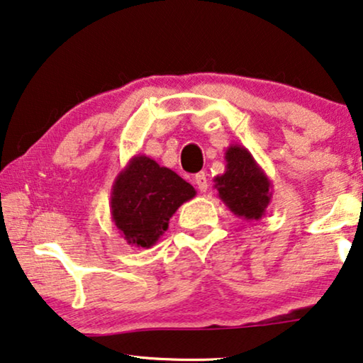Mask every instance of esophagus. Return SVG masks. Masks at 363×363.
I'll return each instance as SVG.
<instances>
[{
	"label": "esophagus",
	"instance_id": "34e87169",
	"mask_svg": "<svg viewBox=\"0 0 363 363\" xmlns=\"http://www.w3.org/2000/svg\"><path fill=\"white\" fill-rule=\"evenodd\" d=\"M194 185L201 193H206L208 188H209V183H208V175L204 172H199L194 175Z\"/></svg>",
	"mask_w": 363,
	"mask_h": 363
}]
</instances>
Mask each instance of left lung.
I'll list each match as a JSON object with an SVG mask.
<instances>
[{
	"label": "left lung",
	"mask_w": 363,
	"mask_h": 363,
	"mask_svg": "<svg viewBox=\"0 0 363 363\" xmlns=\"http://www.w3.org/2000/svg\"><path fill=\"white\" fill-rule=\"evenodd\" d=\"M224 159L225 172L214 177L220 201L238 218L262 219L272 201L270 178L244 145H229Z\"/></svg>",
	"instance_id": "1"
}]
</instances>
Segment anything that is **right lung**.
<instances>
[{
    "mask_svg": "<svg viewBox=\"0 0 363 363\" xmlns=\"http://www.w3.org/2000/svg\"><path fill=\"white\" fill-rule=\"evenodd\" d=\"M196 190L175 172L147 155H134L111 190V219L121 238L149 249L169 229L170 218Z\"/></svg>",
    "mask_w": 363,
    "mask_h": 363,
    "instance_id": "add662e5",
    "label": "right lung"
}]
</instances>
